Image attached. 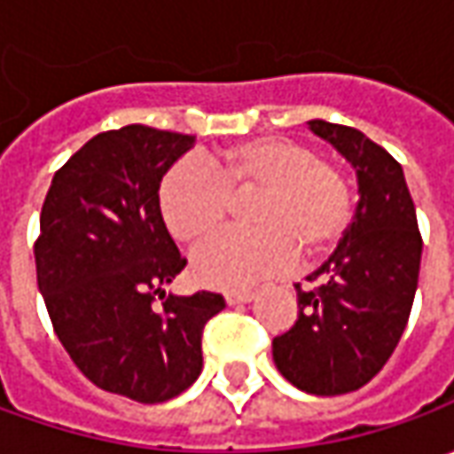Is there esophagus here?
I'll return each instance as SVG.
<instances>
[{"instance_id": "1", "label": "esophagus", "mask_w": 454, "mask_h": 454, "mask_svg": "<svg viewBox=\"0 0 454 454\" xmlns=\"http://www.w3.org/2000/svg\"><path fill=\"white\" fill-rule=\"evenodd\" d=\"M224 301H227L230 305L250 303V301H254V293L253 290H232V293H227V295H224Z\"/></svg>"}]
</instances>
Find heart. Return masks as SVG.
<instances>
[{
	"mask_svg": "<svg viewBox=\"0 0 454 454\" xmlns=\"http://www.w3.org/2000/svg\"><path fill=\"white\" fill-rule=\"evenodd\" d=\"M262 192L254 201L257 230H224L192 253L201 286L222 290L288 275L301 247L333 250L354 222V192L339 166L290 138H257L212 156H184L159 184V209L179 242H197L230 215L232 194Z\"/></svg>",
	"mask_w": 454,
	"mask_h": 454,
	"instance_id": "heart-1",
	"label": "heart"
}]
</instances>
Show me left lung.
Masks as SVG:
<instances>
[{
  "mask_svg": "<svg viewBox=\"0 0 454 454\" xmlns=\"http://www.w3.org/2000/svg\"><path fill=\"white\" fill-rule=\"evenodd\" d=\"M356 168L354 222L333 254L298 290V321L272 339L278 372L318 396L369 384L389 361L410 321L422 235L399 161L372 138L328 121H308Z\"/></svg>",
  "mask_w": 454,
  "mask_h": 454,
  "instance_id": "obj_1",
  "label": "left lung"
}]
</instances>
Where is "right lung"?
Returning a JSON list of instances; mask_svg holds the SVG:
<instances>
[{
	"label": "right lung",
	"instance_id": "1",
	"mask_svg": "<svg viewBox=\"0 0 454 454\" xmlns=\"http://www.w3.org/2000/svg\"><path fill=\"white\" fill-rule=\"evenodd\" d=\"M194 136L141 123L93 136L52 176L35 242L37 286L65 351L96 387L141 404L201 374L217 293L166 295L186 260L166 230L159 184Z\"/></svg>",
	"mask_w": 454,
	"mask_h": 454
}]
</instances>
